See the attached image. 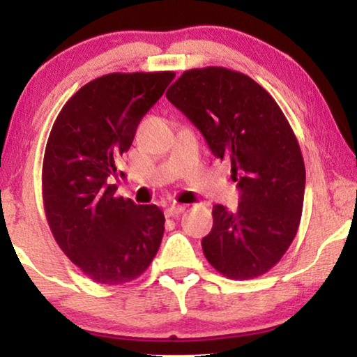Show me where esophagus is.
I'll use <instances>...</instances> for the list:
<instances>
[{
	"mask_svg": "<svg viewBox=\"0 0 357 357\" xmlns=\"http://www.w3.org/2000/svg\"><path fill=\"white\" fill-rule=\"evenodd\" d=\"M183 211H185L183 204L172 203V204H169L167 208H165V216H167V218H174V216H178V214H182Z\"/></svg>",
	"mask_w": 357,
	"mask_h": 357,
	"instance_id": "34e87169",
	"label": "esophagus"
}]
</instances>
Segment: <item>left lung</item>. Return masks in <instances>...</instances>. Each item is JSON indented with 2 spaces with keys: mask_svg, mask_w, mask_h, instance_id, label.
Returning a JSON list of instances; mask_svg holds the SVG:
<instances>
[{
  "mask_svg": "<svg viewBox=\"0 0 357 357\" xmlns=\"http://www.w3.org/2000/svg\"><path fill=\"white\" fill-rule=\"evenodd\" d=\"M165 96L229 159L241 190L237 211L213 208L204 257L231 280L265 275L294 241L304 204L305 165L289 121L258 82L222 66L185 71Z\"/></svg>",
  "mask_w": 357,
  "mask_h": 357,
  "instance_id": "1",
  "label": "left lung"
}]
</instances>
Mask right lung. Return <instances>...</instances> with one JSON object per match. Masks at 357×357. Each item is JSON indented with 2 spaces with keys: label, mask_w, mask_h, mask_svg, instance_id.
I'll return each instance as SVG.
<instances>
[{
  "label": "right lung",
  "mask_w": 357,
  "mask_h": 357,
  "mask_svg": "<svg viewBox=\"0 0 357 357\" xmlns=\"http://www.w3.org/2000/svg\"><path fill=\"white\" fill-rule=\"evenodd\" d=\"M174 77V71L104 75L82 86L52 126L42 167L47 222L63 253L94 282L133 281L159 250L164 213L115 197L109 177Z\"/></svg>",
  "instance_id": "1"
}]
</instances>
